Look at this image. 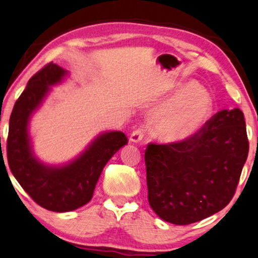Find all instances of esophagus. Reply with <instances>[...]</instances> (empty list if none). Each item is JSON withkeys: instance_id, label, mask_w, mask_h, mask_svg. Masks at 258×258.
I'll use <instances>...</instances> for the list:
<instances>
[{"instance_id": "34e87169", "label": "esophagus", "mask_w": 258, "mask_h": 258, "mask_svg": "<svg viewBox=\"0 0 258 258\" xmlns=\"http://www.w3.org/2000/svg\"><path fill=\"white\" fill-rule=\"evenodd\" d=\"M144 135H145V130L142 128V126H140V128L135 129L132 133V135H130V142H133V143H138V142L143 140Z\"/></svg>"}]
</instances>
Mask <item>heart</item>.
Masks as SVG:
<instances>
[{"label":"heart","instance_id":"1","mask_svg":"<svg viewBox=\"0 0 258 258\" xmlns=\"http://www.w3.org/2000/svg\"><path fill=\"white\" fill-rule=\"evenodd\" d=\"M171 103L174 104L163 110L155 124L156 136L165 142H181L196 135L213 110L210 93L193 83L179 85Z\"/></svg>","mask_w":258,"mask_h":258}]
</instances>
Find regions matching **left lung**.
Masks as SVG:
<instances>
[{"label": "left lung", "mask_w": 258, "mask_h": 258, "mask_svg": "<svg viewBox=\"0 0 258 258\" xmlns=\"http://www.w3.org/2000/svg\"><path fill=\"white\" fill-rule=\"evenodd\" d=\"M243 113L221 110L192 137L145 149L148 200L164 221L189 225L206 219L233 199L247 160Z\"/></svg>", "instance_id": "left-lung-1"}]
</instances>
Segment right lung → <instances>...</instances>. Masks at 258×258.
I'll return each instance as SVG.
<instances>
[{"mask_svg": "<svg viewBox=\"0 0 258 258\" xmlns=\"http://www.w3.org/2000/svg\"><path fill=\"white\" fill-rule=\"evenodd\" d=\"M65 73L61 67L48 62L29 80L10 115L7 140V157L14 177L36 204L52 212L74 211L89 203L104 165L128 143L123 133H107L96 138L79 158L59 169L33 158L27 133L29 117L48 86L59 83Z\"/></svg>", "mask_w": 258, "mask_h": 258, "instance_id": "1", "label": "right lung"}]
</instances>
